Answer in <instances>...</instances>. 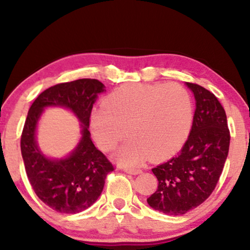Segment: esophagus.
<instances>
[{"label": "esophagus", "instance_id": "obj_1", "mask_svg": "<svg viewBox=\"0 0 250 250\" xmlns=\"http://www.w3.org/2000/svg\"><path fill=\"white\" fill-rule=\"evenodd\" d=\"M125 172L127 174H132V175H138V174L142 173V170L138 168H125Z\"/></svg>", "mask_w": 250, "mask_h": 250}]
</instances>
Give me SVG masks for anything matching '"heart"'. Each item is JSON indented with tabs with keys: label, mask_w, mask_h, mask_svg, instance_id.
Returning a JSON list of instances; mask_svg holds the SVG:
<instances>
[{
	"label": "heart",
	"mask_w": 250,
	"mask_h": 250,
	"mask_svg": "<svg viewBox=\"0 0 250 250\" xmlns=\"http://www.w3.org/2000/svg\"><path fill=\"white\" fill-rule=\"evenodd\" d=\"M192 124L190 94L179 84H131L115 90L92 112L91 128L104 151L125 138L117 160L135 166L173 155L186 141Z\"/></svg>",
	"instance_id": "obj_1"
}]
</instances>
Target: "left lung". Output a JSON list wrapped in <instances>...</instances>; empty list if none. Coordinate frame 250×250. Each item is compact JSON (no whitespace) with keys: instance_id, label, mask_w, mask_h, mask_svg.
<instances>
[{"instance_id":"1","label":"left lung","mask_w":250,"mask_h":250,"mask_svg":"<svg viewBox=\"0 0 250 250\" xmlns=\"http://www.w3.org/2000/svg\"><path fill=\"white\" fill-rule=\"evenodd\" d=\"M187 86L196 99L189 138L175 157L152 168L158 188L146 199L153 209L168 215L186 214L210 196L230 146L227 115L217 98L198 84Z\"/></svg>"}]
</instances>
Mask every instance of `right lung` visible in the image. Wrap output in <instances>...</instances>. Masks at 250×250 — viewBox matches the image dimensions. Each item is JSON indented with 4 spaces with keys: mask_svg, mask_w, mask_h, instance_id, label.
Here are the masks:
<instances>
[{
    "mask_svg": "<svg viewBox=\"0 0 250 250\" xmlns=\"http://www.w3.org/2000/svg\"><path fill=\"white\" fill-rule=\"evenodd\" d=\"M104 91L101 82L82 78L46 88L29 108L20 140L26 174L36 196L58 213L76 214L92 206L104 190L108 173L115 169L95 148L88 131L93 104ZM46 106L69 108L82 123L81 141L66 159H47L37 146V122Z\"/></svg>",
    "mask_w": 250,
    "mask_h": 250,
    "instance_id": "right-lung-1",
    "label": "right lung"
}]
</instances>
